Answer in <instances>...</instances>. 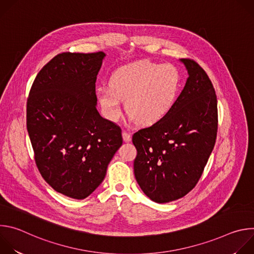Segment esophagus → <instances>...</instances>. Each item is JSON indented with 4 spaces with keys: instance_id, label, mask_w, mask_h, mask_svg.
Returning a JSON list of instances; mask_svg holds the SVG:
<instances>
[{
    "instance_id": "obj_1",
    "label": "esophagus",
    "mask_w": 254,
    "mask_h": 254,
    "mask_svg": "<svg viewBox=\"0 0 254 254\" xmlns=\"http://www.w3.org/2000/svg\"><path fill=\"white\" fill-rule=\"evenodd\" d=\"M123 138H124L125 141L128 142V141L131 140V135H130L128 132H127L126 130H124V131H123Z\"/></svg>"
}]
</instances>
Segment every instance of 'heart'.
Instances as JSON below:
<instances>
[{"label": "heart", "mask_w": 254, "mask_h": 254, "mask_svg": "<svg viewBox=\"0 0 254 254\" xmlns=\"http://www.w3.org/2000/svg\"><path fill=\"white\" fill-rule=\"evenodd\" d=\"M178 82L172 65L141 61L118 69L111 77V87L98 88L97 99L107 119L119 120L123 115V100H126L127 111L133 121L152 126L170 112Z\"/></svg>", "instance_id": "1"}]
</instances>
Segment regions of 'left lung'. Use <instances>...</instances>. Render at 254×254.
<instances>
[{"instance_id":"obj_1","label":"left lung","mask_w":254,"mask_h":254,"mask_svg":"<svg viewBox=\"0 0 254 254\" xmlns=\"http://www.w3.org/2000/svg\"><path fill=\"white\" fill-rule=\"evenodd\" d=\"M189 77L159 123L132 135L133 172L142 192L157 203L187 195L198 183L215 146L218 112L213 84L193 59H181Z\"/></svg>"}]
</instances>
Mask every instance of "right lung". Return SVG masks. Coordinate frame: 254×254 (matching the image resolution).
<instances>
[{"mask_svg":"<svg viewBox=\"0 0 254 254\" xmlns=\"http://www.w3.org/2000/svg\"><path fill=\"white\" fill-rule=\"evenodd\" d=\"M104 56L56 55L39 71L27 99V129L41 176L56 192L78 200L101 184L123 144L121 127L95 106Z\"/></svg>","mask_w":254,"mask_h":254,"instance_id":"add662e5","label":"right lung"}]
</instances>
